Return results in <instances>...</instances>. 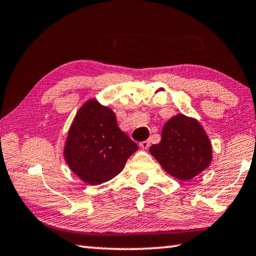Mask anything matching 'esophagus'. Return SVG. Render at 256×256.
Masks as SVG:
<instances>
[{"mask_svg": "<svg viewBox=\"0 0 256 256\" xmlns=\"http://www.w3.org/2000/svg\"><path fill=\"white\" fill-rule=\"evenodd\" d=\"M140 146L143 148V150H148V146H150V140H144V142H140Z\"/></svg>", "mask_w": 256, "mask_h": 256, "instance_id": "34e87169", "label": "esophagus"}]
</instances>
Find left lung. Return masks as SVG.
<instances>
[{
  "label": "left lung",
  "mask_w": 256,
  "mask_h": 256,
  "mask_svg": "<svg viewBox=\"0 0 256 256\" xmlns=\"http://www.w3.org/2000/svg\"><path fill=\"white\" fill-rule=\"evenodd\" d=\"M150 153L172 178H194L210 166L212 144L202 126L194 118L178 114L164 124L159 144Z\"/></svg>",
  "instance_id": "left-lung-1"
}]
</instances>
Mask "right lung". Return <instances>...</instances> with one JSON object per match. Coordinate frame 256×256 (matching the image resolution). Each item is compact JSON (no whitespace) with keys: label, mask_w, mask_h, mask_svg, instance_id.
Listing matches in <instances>:
<instances>
[{"label":"right lung","mask_w":256,"mask_h":256,"mask_svg":"<svg viewBox=\"0 0 256 256\" xmlns=\"http://www.w3.org/2000/svg\"><path fill=\"white\" fill-rule=\"evenodd\" d=\"M137 148L119 128L116 113L96 100H89L70 124L64 158L81 180L98 186L119 174Z\"/></svg>","instance_id":"right-lung-1"}]
</instances>
